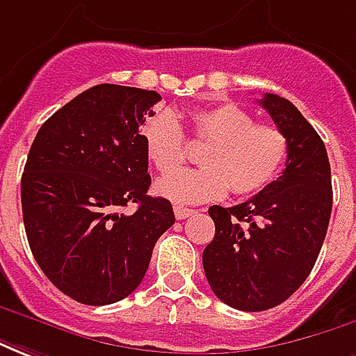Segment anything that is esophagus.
I'll return each instance as SVG.
<instances>
[{"instance_id":"esophagus-1","label":"esophagus","mask_w":356,"mask_h":356,"mask_svg":"<svg viewBox=\"0 0 356 356\" xmlns=\"http://www.w3.org/2000/svg\"><path fill=\"white\" fill-rule=\"evenodd\" d=\"M191 214H195L193 209H186V207H180V205L174 207V216H176L178 220H184V218H188V216H191Z\"/></svg>"}]
</instances>
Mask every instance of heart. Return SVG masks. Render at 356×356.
I'll list each match as a JSON object with an SVG mask.
<instances>
[{"instance_id": "b5f03b06", "label": "heart", "mask_w": 356, "mask_h": 356, "mask_svg": "<svg viewBox=\"0 0 356 356\" xmlns=\"http://www.w3.org/2000/svg\"><path fill=\"white\" fill-rule=\"evenodd\" d=\"M193 138L211 142L201 155L203 168H186L159 180L161 197L178 205H195L224 197L228 190L253 195L278 178L289 143L278 126L254 122L238 103H220L191 115ZM143 147L161 174H168L188 157L186 136L170 111L153 113L142 126Z\"/></svg>"}]
</instances>
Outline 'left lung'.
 <instances>
[{
    "label": "left lung",
    "mask_w": 356,
    "mask_h": 356,
    "mask_svg": "<svg viewBox=\"0 0 356 356\" xmlns=\"http://www.w3.org/2000/svg\"><path fill=\"white\" fill-rule=\"evenodd\" d=\"M259 103L286 134V168L245 203L211 207L214 238L203 251L214 295L247 312L284 303L309 278L334 201L326 145L316 130L280 95L264 93Z\"/></svg>",
    "instance_id": "1"
}]
</instances>
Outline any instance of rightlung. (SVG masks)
Segmentation results:
<instances>
[{
  "label": "right lung",
  "instance_id": "add662e5",
  "mask_svg": "<svg viewBox=\"0 0 356 356\" xmlns=\"http://www.w3.org/2000/svg\"><path fill=\"white\" fill-rule=\"evenodd\" d=\"M161 95L99 84L38 130L21 180L22 220L38 266L84 305L117 303L142 284L157 239L174 224L151 197L142 126ZM128 202L136 213H124Z\"/></svg>",
  "mask_w": 356,
  "mask_h": 356
}]
</instances>
